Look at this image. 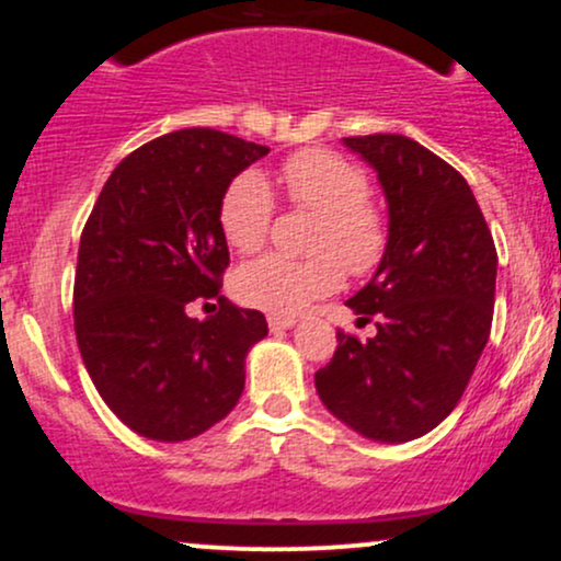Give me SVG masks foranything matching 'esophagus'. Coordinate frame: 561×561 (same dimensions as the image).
I'll return each mask as SVG.
<instances>
[{
    "instance_id": "1",
    "label": "esophagus",
    "mask_w": 561,
    "mask_h": 561,
    "mask_svg": "<svg viewBox=\"0 0 561 561\" xmlns=\"http://www.w3.org/2000/svg\"><path fill=\"white\" fill-rule=\"evenodd\" d=\"M268 327H272V332L289 330V327H295V319L293 317H268Z\"/></svg>"
}]
</instances>
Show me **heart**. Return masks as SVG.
I'll use <instances>...</instances> for the list:
<instances>
[{"label": "heart", "instance_id": "heart-1", "mask_svg": "<svg viewBox=\"0 0 561 561\" xmlns=\"http://www.w3.org/2000/svg\"><path fill=\"white\" fill-rule=\"evenodd\" d=\"M282 182L295 205L321 214L313 234V259L298 261L268 253L234 272L231 289L250 308L293 317L308 302L343 285V266L351 274H369L388 250V227L369 203V182L356 163L332 150H300L282 165ZM227 242L240 253L259 250L274 221V192L261 171H242L231 179L218 208Z\"/></svg>", "mask_w": 561, "mask_h": 561}]
</instances>
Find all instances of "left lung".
I'll return each instance as SVG.
<instances>
[{
	"label": "left lung",
	"mask_w": 561,
	"mask_h": 561,
	"mask_svg": "<svg viewBox=\"0 0 561 561\" xmlns=\"http://www.w3.org/2000/svg\"><path fill=\"white\" fill-rule=\"evenodd\" d=\"M388 203V250L345 302L377 319L366 343L337 332L317 371L321 403L353 433L405 443L435 430L459 403L488 343L495 244L472 190L420 141L401 134L347 137Z\"/></svg>",
	"instance_id": "1"
}]
</instances>
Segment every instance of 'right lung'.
<instances>
[{"instance_id":"add662e5","label":"right lung","mask_w":561,"mask_h":561,"mask_svg":"<svg viewBox=\"0 0 561 561\" xmlns=\"http://www.w3.org/2000/svg\"><path fill=\"white\" fill-rule=\"evenodd\" d=\"M266 145L214 128L165 134L115 165L83 227L76 340L102 401L150 440L203 435L234 409L244 358L268 334L261 311L221 298L229 266L218 208ZM218 297L197 322L185 306Z\"/></svg>"}]
</instances>
